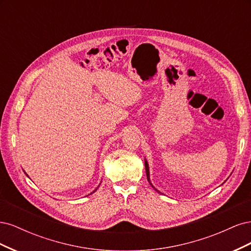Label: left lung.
I'll return each mask as SVG.
<instances>
[{"mask_svg": "<svg viewBox=\"0 0 251 251\" xmlns=\"http://www.w3.org/2000/svg\"><path fill=\"white\" fill-rule=\"evenodd\" d=\"M144 166H146V172H147V178H148V181H149V183L151 184V187H153V188L155 189V191H156L157 193H160V192H159V191H158V189H156V188H155V186H154L153 184H151V179H150V168H149V163H148V160H147V159H144Z\"/></svg>", "mask_w": 251, "mask_h": 251, "instance_id": "obj_1", "label": "left lung"}]
</instances>
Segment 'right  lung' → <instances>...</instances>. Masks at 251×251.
I'll list each match as a JSON object with an SVG mask.
<instances>
[{
	"label": "right lung",
	"instance_id": "add662e5",
	"mask_svg": "<svg viewBox=\"0 0 251 251\" xmlns=\"http://www.w3.org/2000/svg\"><path fill=\"white\" fill-rule=\"evenodd\" d=\"M25 174H26V173H25ZM26 175H27V174H26ZM27 176H28V175H27ZM100 185H98V186H100ZM98 186H97V187H96V188H95V189H94V191H93V192H92V193H91V194H90V195H92V194H93V193H95V192H96V191H97V188H98Z\"/></svg>",
	"mask_w": 251,
	"mask_h": 251
}]
</instances>
